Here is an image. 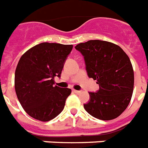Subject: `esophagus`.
I'll use <instances>...</instances> for the list:
<instances>
[{"label":"esophagus","mask_w":148,"mask_h":148,"mask_svg":"<svg viewBox=\"0 0 148 148\" xmlns=\"http://www.w3.org/2000/svg\"><path fill=\"white\" fill-rule=\"evenodd\" d=\"M73 92H75V93H80V92H81V91L76 90V89H73Z\"/></svg>","instance_id":"1"}]
</instances>
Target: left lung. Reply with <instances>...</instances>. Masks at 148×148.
<instances>
[{
	"mask_svg": "<svg viewBox=\"0 0 148 148\" xmlns=\"http://www.w3.org/2000/svg\"><path fill=\"white\" fill-rule=\"evenodd\" d=\"M83 55L89 77L99 89L89 92L84 108L96 119L108 121L121 115L130 103L134 72L130 58L121 47L106 40H90L75 46Z\"/></svg>",
	"mask_w": 148,
	"mask_h": 148,
	"instance_id": "left-lung-1",
	"label": "left lung"
}]
</instances>
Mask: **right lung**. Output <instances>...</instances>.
Listing matches in <instances>:
<instances>
[{
	"instance_id": "add662e5",
	"label": "right lung",
	"mask_w": 148,
	"mask_h": 148,
	"mask_svg": "<svg viewBox=\"0 0 148 148\" xmlns=\"http://www.w3.org/2000/svg\"><path fill=\"white\" fill-rule=\"evenodd\" d=\"M72 49V45L43 42L27 50L18 61L15 72L16 96L34 119L49 121L63 110L71 89L53 84Z\"/></svg>"
}]
</instances>
